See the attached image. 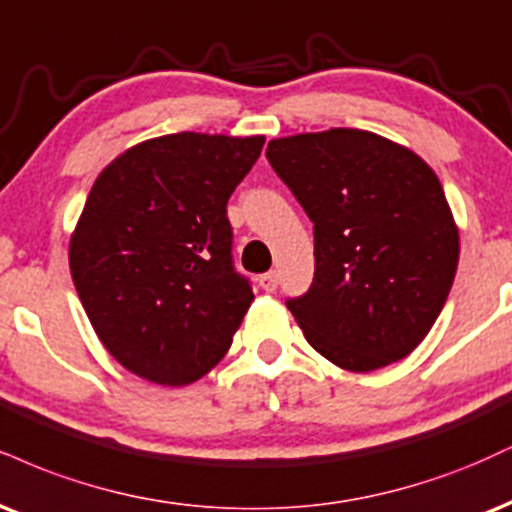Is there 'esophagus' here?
<instances>
[{
    "label": "esophagus",
    "instance_id": "1",
    "mask_svg": "<svg viewBox=\"0 0 512 512\" xmlns=\"http://www.w3.org/2000/svg\"><path fill=\"white\" fill-rule=\"evenodd\" d=\"M260 286H262L267 293H274L276 288H279V274H276V272L262 274V276H260Z\"/></svg>",
    "mask_w": 512,
    "mask_h": 512
}]
</instances>
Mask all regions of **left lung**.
<instances>
[{
  "label": "left lung",
  "mask_w": 512,
  "mask_h": 512,
  "mask_svg": "<svg viewBox=\"0 0 512 512\" xmlns=\"http://www.w3.org/2000/svg\"><path fill=\"white\" fill-rule=\"evenodd\" d=\"M267 159L315 224V281L286 303L307 343L348 372L403 360L434 326L458 269L439 176L360 128L269 140Z\"/></svg>",
  "instance_id": "1"
}]
</instances>
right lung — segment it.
I'll return each mask as SVG.
<instances>
[{
    "instance_id": "obj_1",
    "label": "right lung",
    "mask_w": 512,
    "mask_h": 512,
    "mask_svg": "<svg viewBox=\"0 0 512 512\" xmlns=\"http://www.w3.org/2000/svg\"><path fill=\"white\" fill-rule=\"evenodd\" d=\"M264 135L174 133L128 147L92 183L69 264L102 346L128 372L188 386L212 369L255 295L231 260L226 202Z\"/></svg>"
}]
</instances>
